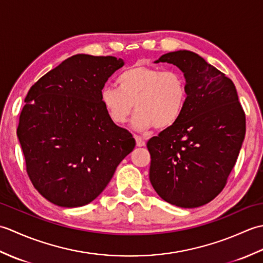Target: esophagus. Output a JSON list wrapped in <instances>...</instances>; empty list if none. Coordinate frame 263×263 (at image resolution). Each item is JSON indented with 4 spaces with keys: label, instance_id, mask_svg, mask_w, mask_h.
I'll return each instance as SVG.
<instances>
[{
    "label": "esophagus",
    "instance_id": "esophagus-1",
    "mask_svg": "<svg viewBox=\"0 0 263 263\" xmlns=\"http://www.w3.org/2000/svg\"><path fill=\"white\" fill-rule=\"evenodd\" d=\"M136 138V142H137V147H143L146 144V141L143 140L142 138H140L139 136H135Z\"/></svg>",
    "mask_w": 263,
    "mask_h": 263
}]
</instances>
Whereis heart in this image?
Instances as JSON below:
<instances>
[{
  "label": "heart",
  "mask_w": 263,
  "mask_h": 263,
  "mask_svg": "<svg viewBox=\"0 0 263 263\" xmlns=\"http://www.w3.org/2000/svg\"><path fill=\"white\" fill-rule=\"evenodd\" d=\"M116 85L117 89H103L100 103L109 120L119 125L127 121L135 105L133 126L139 131L173 126L187 103L186 79L175 70L137 64L122 72Z\"/></svg>",
  "instance_id": "heart-1"
}]
</instances>
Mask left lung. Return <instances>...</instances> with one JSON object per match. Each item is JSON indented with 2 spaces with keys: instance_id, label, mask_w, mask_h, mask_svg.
<instances>
[{
  "instance_id": "obj_1",
  "label": "left lung",
  "mask_w": 263,
  "mask_h": 263,
  "mask_svg": "<svg viewBox=\"0 0 263 263\" xmlns=\"http://www.w3.org/2000/svg\"><path fill=\"white\" fill-rule=\"evenodd\" d=\"M159 62L183 72L187 103L174 125L147 142L150 183L166 202L197 208L225 187L245 137V113L233 81L198 54L171 52Z\"/></svg>"
}]
</instances>
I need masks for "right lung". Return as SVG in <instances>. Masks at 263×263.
<instances>
[{
	"label": "right lung",
	"mask_w": 263,
	"mask_h": 263,
	"mask_svg": "<svg viewBox=\"0 0 263 263\" xmlns=\"http://www.w3.org/2000/svg\"><path fill=\"white\" fill-rule=\"evenodd\" d=\"M123 65L114 57L77 54L28 91L16 136L28 176L49 202L66 208L91 202L136 147L100 103L106 81Z\"/></svg>",
	"instance_id": "right-lung-1"
}]
</instances>
